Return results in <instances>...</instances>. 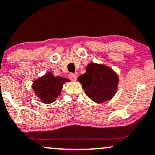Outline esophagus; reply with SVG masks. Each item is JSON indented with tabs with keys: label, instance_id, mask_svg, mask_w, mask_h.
<instances>
[{
	"label": "esophagus",
	"instance_id": "obj_1",
	"mask_svg": "<svg viewBox=\"0 0 155 155\" xmlns=\"http://www.w3.org/2000/svg\"><path fill=\"white\" fill-rule=\"evenodd\" d=\"M69 78H70V80L72 81H76V79H77V75L76 73H70L69 75Z\"/></svg>",
	"mask_w": 155,
	"mask_h": 155
}]
</instances>
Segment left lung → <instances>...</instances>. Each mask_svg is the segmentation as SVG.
Segmentation results:
<instances>
[{
  "label": "left lung",
  "instance_id": "1",
  "mask_svg": "<svg viewBox=\"0 0 155 155\" xmlns=\"http://www.w3.org/2000/svg\"><path fill=\"white\" fill-rule=\"evenodd\" d=\"M78 81L91 100L102 104L115 96L119 78L109 66L91 62L86 67V73L78 77Z\"/></svg>",
  "mask_w": 155,
  "mask_h": 155
}]
</instances>
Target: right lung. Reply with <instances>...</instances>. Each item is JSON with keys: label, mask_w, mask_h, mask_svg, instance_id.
<instances>
[{"label": "right lung", "mask_w": 155, "mask_h": 155, "mask_svg": "<svg viewBox=\"0 0 155 155\" xmlns=\"http://www.w3.org/2000/svg\"><path fill=\"white\" fill-rule=\"evenodd\" d=\"M67 82H70L67 78L54 76L51 72H48L34 81L32 89L41 102L46 104H51L60 95L63 85Z\"/></svg>", "instance_id": "1"}]
</instances>
